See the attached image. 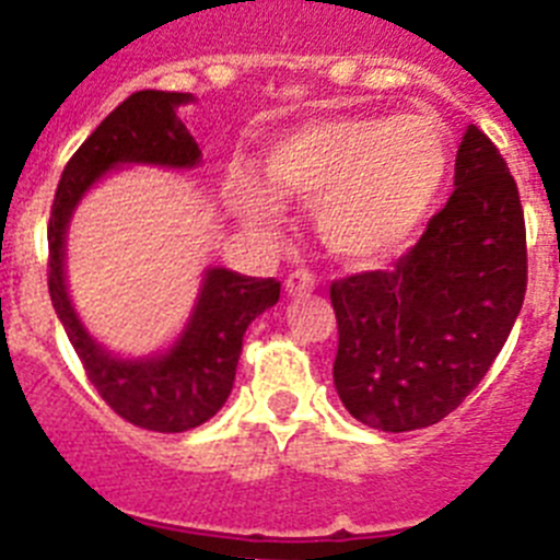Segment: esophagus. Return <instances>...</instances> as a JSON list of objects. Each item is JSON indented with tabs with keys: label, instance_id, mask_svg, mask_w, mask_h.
Here are the masks:
<instances>
[{
	"label": "esophagus",
	"instance_id": "obj_1",
	"mask_svg": "<svg viewBox=\"0 0 560 560\" xmlns=\"http://www.w3.org/2000/svg\"><path fill=\"white\" fill-rule=\"evenodd\" d=\"M315 284L317 281L310 270H295V273L287 276V281H284V287L290 295H306V292L315 290Z\"/></svg>",
	"mask_w": 560,
	"mask_h": 560
}]
</instances>
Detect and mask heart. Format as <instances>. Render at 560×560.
<instances>
[{"mask_svg":"<svg viewBox=\"0 0 560 560\" xmlns=\"http://www.w3.org/2000/svg\"><path fill=\"white\" fill-rule=\"evenodd\" d=\"M451 174L445 127L422 113L331 115L287 129L265 151L262 187L232 185L250 223H273L281 198L315 203L323 245L353 268L398 256L436 207Z\"/></svg>","mask_w":560,"mask_h":560,"instance_id":"heart-1","label":"heart"}]
</instances>
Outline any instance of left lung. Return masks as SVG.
Wrapping results in <instances>:
<instances>
[{"instance_id":"obj_1","label":"left lung","mask_w":560,"mask_h":560,"mask_svg":"<svg viewBox=\"0 0 560 560\" xmlns=\"http://www.w3.org/2000/svg\"><path fill=\"white\" fill-rule=\"evenodd\" d=\"M527 290L525 212L498 145L469 127L456 190L392 270L331 281L334 386L359 422L417 431L458 409L514 328Z\"/></svg>"}]
</instances>
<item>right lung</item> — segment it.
I'll use <instances>...</instances> for the list:
<instances>
[{
  "mask_svg": "<svg viewBox=\"0 0 560 560\" xmlns=\"http://www.w3.org/2000/svg\"><path fill=\"white\" fill-rule=\"evenodd\" d=\"M190 93L138 91L124 98L66 162L49 215V295L88 381L104 404L145 431L182 433L201 425L226 404L232 392L243 334L254 317L279 301L281 281L240 276L226 268L207 270L201 298L185 334L171 351L151 359H118L91 339L68 301L62 256L66 226L80 198L124 162L192 168L201 151L182 118L179 104Z\"/></svg>",
  "mask_w": 560,
  "mask_h": 560,
  "instance_id": "obj_1",
  "label": "right lung"
}]
</instances>
